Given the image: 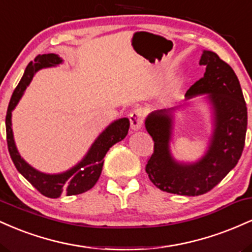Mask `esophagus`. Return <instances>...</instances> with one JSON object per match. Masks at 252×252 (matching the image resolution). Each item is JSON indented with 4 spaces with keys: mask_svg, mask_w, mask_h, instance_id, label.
<instances>
[{
    "mask_svg": "<svg viewBox=\"0 0 252 252\" xmlns=\"http://www.w3.org/2000/svg\"><path fill=\"white\" fill-rule=\"evenodd\" d=\"M130 120V126H131V129L134 130H138L142 128L143 126V121H144V112L142 109H136L134 111L130 114L129 116Z\"/></svg>",
    "mask_w": 252,
    "mask_h": 252,
    "instance_id": "esophagus-1",
    "label": "esophagus"
}]
</instances>
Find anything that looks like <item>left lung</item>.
<instances>
[{"mask_svg": "<svg viewBox=\"0 0 252 252\" xmlns=\"http://www.w3.org/2000/svg\"><path fill=\"white\" fill-rule=\"evenodd\" d=\"M199 63L205 66L204 77L190 86L186 98L207 94L213 110V134L200 160L182 163L170 154L172 112L178 108L156 110L146 120L154 141L146 172L158 189L173 194L195 196L209 192L236 166L245 144L248 110L235 71L211 51L202 52Z\"/></svg>", "mask_w": 252, "mask_h": 252, "instance_id": "obj_1", "label": "left lung"}]
</instances>
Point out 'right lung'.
<instances>
[{
  "label": "right lung",
  "mask_w": 252,
  "mask_h": 252,
  "mask_svg": "<svg viewBox=\"0 0 252 252\" xmlns=\"http://www.w3.org/2000/svg\"><path fill=\"white\" fill-rule=\"evenodd\" d=\"M63 63V59L57 54H39L34 62H31L26 67L24 77L20 80L19 85L14 90L13 96L8 105L7 116H5V131H7V144L11 160L16 169L33 185L35 189L47 198H59L62 194L76 195L82 194L91 189L96 185L102 173L104 156L114 144L122 141L126 135L130 126L128 118H120L112 122L104 131L96 138L88 154L79 163L71 169L60 174H46L30 166L17 152L15 141H14L13 129H11V111L21 99L25 90L30 85L33 76L41 68L52 67Z\"/></svg>",
  "instance_id": "1"
}]
</instances>
